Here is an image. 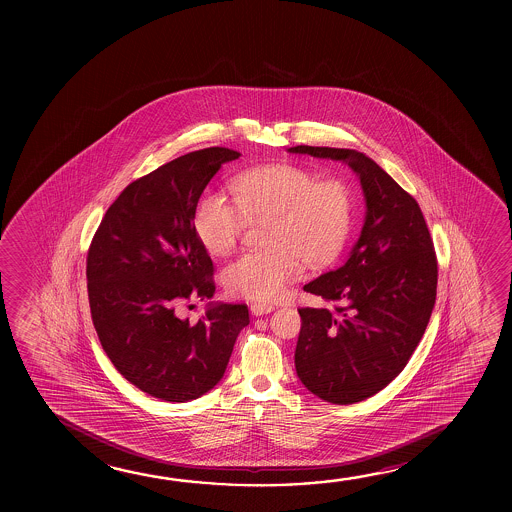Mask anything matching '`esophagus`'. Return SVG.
<instances>
[{"mask_svg": "<svg viewBox=\"0 0 512 512\" xmlns=\"http://www.w3.org/2000/svg\"><path fill=\"white\" fill-rule=\"evenodd\" d=\"M250 310H252L253 316H264V314H269V312H273L275 307L273 305H269V303H252L250 305Z\"/></svg>", "mask_w": 512, "mask_h": 512, "instance_id": "obj_1", "label": "esophagus"}]
</instances>
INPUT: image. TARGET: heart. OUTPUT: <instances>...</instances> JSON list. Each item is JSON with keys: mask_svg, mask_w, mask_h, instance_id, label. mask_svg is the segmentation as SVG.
<instances>
[{"mask_svg": "<svg viewBox=\"0 0 512 512\" xmlns=\"http://www.w3.org/2000/svg\"><path fill=\"white\" fill-rule=\"evenodd\" d=\"M230 198L207 189L194 207L193 227L203 248L225 255L250 221H269L268 252L243 253L223 269L228 294L278 300L309 268H327L343 253L355 221V194L341 178L321 180L294 164L252 169L232 182Z\"/></svg>", "mask_w": 512, "mask_h": 512, "instance_id": "obj_1", "label": "heart"}]
</instances>
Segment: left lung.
Masks as SVG:
<instances>
[{"instance_id": "obj_1", "label": "left lung", "mask_w": 512, "mask_h": 512, "mask_svg": "<svg viewBox=\"0 0 512 512\" xmlns=\"http://www.w3.org/2000/svg\"><path fill=\"white\" fill-rule=\"evenodd\" d=\"M289 151L343 160L361 178L368 207L361 237L341 268L303 287L334 309H298L294 364L321 400L362 402L402 373L425 334L437 293L434 243L418 202L361 151L303 144Z\"/></svg>"}]
</instances>
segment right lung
I'll list each match as a JSON object with an SVG mask.
<instances>
[{"mask_svg": "<svg viewBox=\"0 0 512 512\" xmlns=\"http://www.w3.org/2000/svg\"><path fill=\"white\" fill-rule=\"evenodd\" d=\"M230 148L191 151L141 176L101 219L87 252V293L110 362L143 393L189 402L223 378L248 307L212 305L198 323L178 307L212 298L214 264L196 237L194 207Z\"/></svg>", "mask_w": 512, "mask_h": 512, "instance_id": "1", "label": "right lung"}]
</instances>
